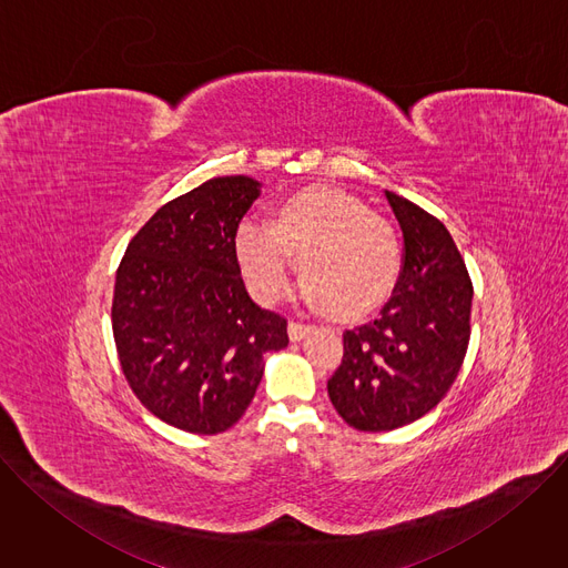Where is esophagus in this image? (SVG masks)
<instances>
[{
  "label": "esophagus",
  "instance_id": "34e87169",
  "mask_svg": "<svg viewBox=\"0 0 568 568\" xmlns=\"http://www.w3.org/2000/svg\"><path fill=\"white\" fill-rule=\"evenodd\" d=\"M310 323H303V321H290L287 323V335H290V339L292 342H298V339H303L307 333H310Z\"/></svg>",
  "mask_w": 568,
  "mask_h": 568
}]
</instances>
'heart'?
<instances>
[{
	"label": "heart",
	"mask_w": 568,
	"mask_h": 568,
	"mask_svg": "<svg viewBox=\"0 0 568 568\" xmlns=\"http://www.w3.org/2000/svg\"><path fill=\"white\" fill-rule=\"evenodd\" d=\"M235 258L261 303L281 298L292 254L305 274L303 294L335 314H362L390 292L399 272V237L390 220L362 200L328 186L292 193L272 224L245 220L235 231Z\"/></svg>",
	"instance_id": "obj_1"
}]
</instances>
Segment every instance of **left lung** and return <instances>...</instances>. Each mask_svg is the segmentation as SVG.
Segmentation results:
<instances>
[{
  "mask_svg": "<svg viewBox=\"0 0 568 568\" xmlns=\"http://www.w3.org/2000/svg\"><path fill=\"white\" fill-rule=\"evenodd\" d=\"M404 235L399 278L379 314L344 333L328 379L337 414L359 432L409 425L445 397L469 344L471 281L445 224L386 191Z\"/></svg>",
  "mask_w": 568,
  "mask_h": 568,
  "instance_id": "obj_1",
  "label": "left lung"
}]
</instances>
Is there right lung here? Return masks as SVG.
Returning a JSON list of instances; mask_svg holds the SVG:
<instances>
[{
	"label": "right lung",
	"instance_id": "obj_1",
	"mask_svg": "<svg viewBox=\"0 0 568 568\" xmlns=\"http://www.w3.org/2000/svg\"><path fill=\"white\" fill-rule=\"evenodd\" d=\"M261 184L213 178L161 206L116 270L112 333L143 407L189 434H220L247 412L263 355L290 344L287 318L240 276L235 231Z\"/></svg>",
	"mask_w": 568,
	"mask_h": 568
}]
</instances>
